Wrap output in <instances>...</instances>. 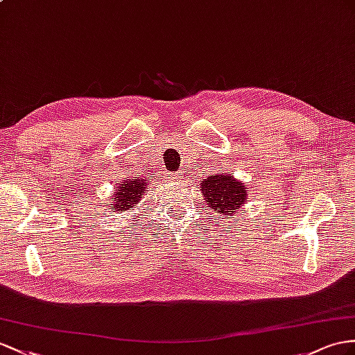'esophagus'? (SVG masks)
I'll use <instances>...</instances> for the list:
<instances>
[{"instance_id":"obj_1","label":"esophagus","mask_w":355,"mask_h":355,"mask_svg":"<svg viewBox=\"0 0 355 355\" xmlns=\"http://www.w3.org/2000/svg\"><path fill=\"white\" fill-rule=\"evenodd\" d=\"M168 178H169L171 181H178V180L181 178V174H171Z\"/></svg>"}]
</instances>
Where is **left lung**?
I'll return each mask as SVG.
<instances>
[{
  "mask_svg": "<svg viewBox=\"0 0 355 355\" xmlns=\"http://www.w3.org/2000/svg\"><path fill=\"white\" fill-rule=\"evenodd\" d=\"M199 189L207 207L219 213L222 219L243 211V205L249 198V190L243 181L231 174H211L199 181Z\"/></svg>",
  "mask_w": 355,
  "mask_h": 355,
  "instance_id": "8db88e82",
  "label": "left lung"
}]
</instances>
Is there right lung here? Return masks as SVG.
Masks as SVG:
<instances>
[{"mask_svg": "<svg viewBox=\"0 0 355 355\" xmlns=\"http://www.w3.org/2000/svg\"><path fill=\"white\" fill-rule=\"evenodd\" d=\"M150 180V177L135 175L118 181L115 184V192L111 195V202L107 204L106 210L109 213L125 214L135 211L136 205L142 201L144 195L147 193Z\"/></svg>", "mask_w": 355, "mask_h": 355, "instance_id": "1", "label": "right lung"}]
</instances>
